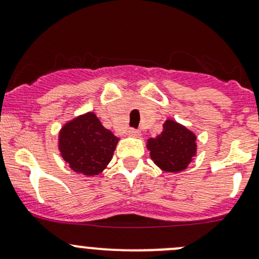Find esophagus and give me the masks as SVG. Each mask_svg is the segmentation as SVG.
<instances>
[{
    "mask_svg": "<svg viewBox=\"0 0 259 259\" xmlns=\"http://www.w3.org/2000/svg\"><path fill=\"white\" fill-rule=\"evenodd\" d=\"M127 135H129V137L139 138V137H140V130H137V129H129V130H127Z\"/></svg>",
    "mask_w": 259,
    "mask_h": 259,
    "instance_id": "34e87169",
    "label": "esophagus"
}]
</instances>
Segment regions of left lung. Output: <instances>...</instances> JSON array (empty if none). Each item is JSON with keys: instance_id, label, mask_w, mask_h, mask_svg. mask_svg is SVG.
I'll use <instances>...</instances> for the list:
<instances>
[{"instance_id": "1", "label": "left lung", "mask_w": 259, "mask_h": 259, "mask_svg": "<svg viewBox=\"0 0 259 259\" xmlns=\"http://www.w3.org/2000/svg\"><path fill=\"white\" fill-rule=\"evenodd\" d=\"M197 137L194 133L174 120H166L163 132L148 139V150L154 163L164 171L179 173L187 169L197 154Z\"/></svg>"}]
</instances>
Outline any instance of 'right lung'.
I'll return each instance as SVG.
<instances>
[{
  "label": "right lung",
  "instance_id": "obj_1",
  "mask_svg": "<svg viewBox=\"0 0 259 259\" xmlns=\"http://www.w3.org/2000/svg\"><path fill=\"white\" fill-rule=\"evenodd\" d=\"M117 142L119 138L91 111L66 122L59 134L62 159L72 170L88 177L98 176L106 168Z\"/></svg>",
  "mask_w": 259,
  "mask_h": 259
}]
</instances>
